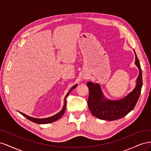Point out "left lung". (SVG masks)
<instances>
[{
    "label": "left lung",
    "instance_id": "left-lung-1",
    "mask_svg": "<svg viewBox=\"0 0 151 151\" xmlns=\"http://www.w3.org/2000/svg\"><path fill=\"white\" fill-rule=\"evenodd\" d=\"M134 53L135 55V63L139 68V74L137 79L135 89L127 96L116 101L109 100L104 96L101 87L98 84H94L91 82L87 83L89 93L88 104L93 116L101 120H116L124 117L135 106L142 86V74L139 60L135 51Z\"/></svg>",
    "mask_w": 151,
    "mask_h": 151
}]
</instances>
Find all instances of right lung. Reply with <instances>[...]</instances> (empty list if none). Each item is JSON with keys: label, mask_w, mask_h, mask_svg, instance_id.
Here are the masks:
<instances>
[{"label": "right lung", "mask_w": 151, "mask_h": 151, "mask_svg": "<svg viewBox=\"0 0 151 151\" xmlns=\"http://www.w3.org/2000/svg\"><path fill=\"white\" fill-rule=\"evenodd\" d=\"M77 86V85L76 84L75 86H73L72 88L70 89V90L69 91V92H68L66 94L65 97L64 98V104H63V107L62 110L60 112H58V113H57L56 115H55L52 116L48 117V118H33V117H31L29 116L26 115H25V114L22 113H21V112H19V113L21 114L22 115H23L24 116H25L27 118V119H28L29 120L33 122L34 123H38V124H47V123H52V122H55V121L58 120V119H60V118L63 115V113H64V112L65 111V108H66V105H67V97L68 96V95L70 93L72 89H74V88H76Z\"/></svg>", "instance_id": "obj_1"}]
</instances>
